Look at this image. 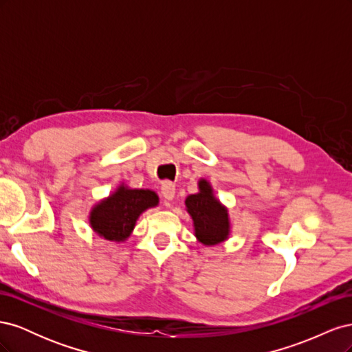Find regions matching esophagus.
<instances>
[{
  "instance_id": "obj_1",
  "label": "esophagus",
  "mask_w": 352,
  "mask_h": 352,
  "mask_svg": "<svg viewBox=\"0 0 352 352\" xmlns=\"http://www.w3.org/2000/svg\"><path fill=\"white\" fill-rule=\"evenodd\" d=\"M175 194H176L175 184L170 182V180H166V182H163V185H162V195L164 197V199L166 201H172L175 198Z\"/></svg>"
}]
</instances>
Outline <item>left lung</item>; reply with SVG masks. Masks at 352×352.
<instances>
[{
  "instance_id": "obj_1",
  "label": "left lung",
  "mask_w": 352,
  "mask_h": 352,
  "mask_svg": "<svg viewBox=\"0 0 352 352\" xmlns=\"http://www.w3.org/2000/svg\"><path fill=\"white\" fill-rule=\"evenodd\" d=\"M199 192L185 201L188 212L194 220L195 236L204 245H216L229 235L228 210L212 195L207 180H199Z\"/></svg>"
}]
</instances>
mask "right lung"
Instances as JSON below:
<instances>
[{"label":"right lung","instance_id":"1","mask_svg":"<svg viewBox=\"0 0 352 352\" xmlns=\"http://www.w3.org/2000/svg\"><path fill=\"white\" fill-rule=\"evenodd\" d=\"M157 204L158 197L153 190L129 189L122 185L113 195L94 207L91 226L104 239L120 242L131 235L141 212Z\"/></svg>","mask_w":352,"mask_h":352}]
</instances>
